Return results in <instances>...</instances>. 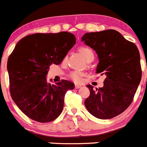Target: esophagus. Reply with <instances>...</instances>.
<instances>
[{"label":"esophagus","mask_w":147,"mask_h":147,"mask_svg":"<svg viewBox=\"0 0 147 147\" xmlns=\"http://www.w3.org/2000/svg\"><path fill=\"white\" fill-rule=\"evenodd\" d=\"M80 87H81V85H78V84H75V88H80Z\"/></svg>","instance_id":"obj_1"}]
</instances>
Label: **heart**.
Listing matches in <instances>:
<instances>
[{
  "label": "heart",
  "instance_id": "heart-1",
  "mask_svg": "<svg viewBox=\"0 0 147 147\" xmlns=\"http://www.w3.org/2000/svg\"><path fill=\"white\" fill-rule=\"evenodd\" d=\"M78 51L84 59L88 61L91 59H94V53L91 48L86 46H81L78 48ZM86 76V73L78 71H74L69 74V77L76 83H79L82 81V78Z\"/></svg>",
  "mask_w": 147,
  "mask_h": 147
}]
</instances>
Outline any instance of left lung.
<instances>
[{
  "mask_svg": "<svg viewBox=\"0 0 147 147\" xmlns=\"http://www.w3.org/2000/svg\"><path fill=\"white\" fill-rule=\"evenodd\" d=\"M82 41L98 55L97 73L106 75L102 88L94 90L87 86L90 96L84 104L96 118H114L130 106L142 79L137 46L111 29L86 33Z\"/></svg>",
  "mask_w": 147,
  "mask_h": 147,
  "instance_id": "left-lung-1",
  "label": "left lung"
}]
</instances>
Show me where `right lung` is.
Returning a JSON list of instances; mask_svg holds the SVG:
<instances>
[{
	"instance_id": "right-lung-1",
	"label": "right lung",
	"mask_w": 147,
	"mask_h": 147,
	"mask_svg": "<svg viewBox=\"0 0 147 147\" xmlns=\"http://www.w3.org/2000/svg\"><path fill=\"white\" fill-rule=\"evenodd\" d=\"M76 43L74 34L34 33L18 42L7 63L12 99L28 117L40 123L53 121L62 112L64 97L74 84L61 80L48 84L51 64H60Z\"/></svg>"
}]
</instances>
